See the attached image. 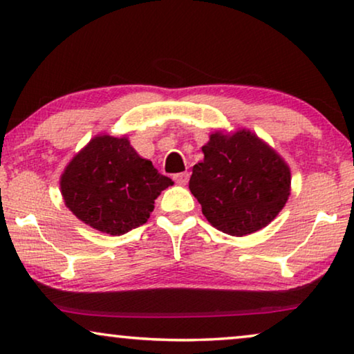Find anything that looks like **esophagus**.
Instances as JSON below:
<instances>
[{
	"label": "esophagus",
	"mask_w": 354,
	"mask_h": 354,
	"mask_svg": "<svg viewBox=\"0 0 354 354\" xmlns=\"http://www.w3.org/2000/svg\"><path fill=\"white\" fill-rule=\"evenodd\" d=\"M188 178H190V174L188 172H180V174H176V176H174V180H176L178 185H185V183L188 182Z\"/></svg>",
	"instance_id": "obj_1"
}]
</instances>
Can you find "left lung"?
<instances>
[{"mask_svg": "<svg viewBox=\"0 0 354 354\" xmlns=\"http://www.w3.org/2000/svg\"><path fill=\"white\" fill-rule=\"evenodd\" d=\"M193 166L190 192L212 227L243 236L263 229L282 211L290 195L287 162L250 130L216 132Z\"/></svg>", "mask_w": 354, "mask_h": 354, "instance_id": "1", "label": "left lung"}]
</instances>
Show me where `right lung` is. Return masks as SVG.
Instances as JSON below:
<instances>
[{
    "instance_id": "1",
    "label": "right lung",
    "mask_w": 354,
    "mask_h": 354,
    "mask_svg": "<svg viewBox=\"0 0 354 354\" xmlns=\"http://www.w3.org/2000/svg\"><path fill=\"white\" fill-rule=\"evenodd\" d=\"M138 156L127 137L98 135L72 158L61 176L66 206L86 225L122 235L149 219L154 200L172 185Z\"/></svg>"
}]
</instances>
